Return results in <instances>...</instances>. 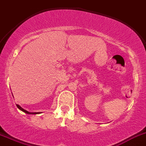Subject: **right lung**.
I'll use <instances>...</instances> for the list:
<instances>
[{
    "instance_id": "right-lung-1",
    "label": "right lung",
    "mask_w": 146,
    "mask_h": 146,
    "mask_svg": "<svg viewBox=\"0 0 146 146\" xmlns=\"http://www.w3.org/2000/svg\"><path fill=\"white\" fill-rule=\"evenodd\" d=\"M16 106H17V107L20 110H21V111H24V112H25V113H27V114H38V113L39 112H29L28 111H27V110H24V109L22 108V107H20L19 105V104H16Z\"/></svg>"
}]
</instances>
